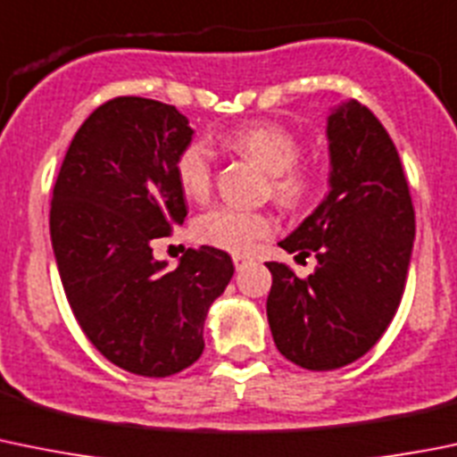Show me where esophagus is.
Listing matches in <instances>:
<instances>
[{
    "label": "esophagus",
    "mask_w": 457,
    "mask_h": 457,
    "mask_svg": "<svg viewBox=\"0 0 457 457\" xmlns=\"http://www.w3.org/2000/svg\"><path fill=\"white\" fill-rule=\"evenodd\" d=\"M232 261H234V268L237 270L247 268V263H252L250 256H245V254H232Z\"/></svg>",
    "instance_id": "esophagus-1"
}]
</instances>
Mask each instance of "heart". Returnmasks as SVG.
Returning <instances> with one entry per match:
<instances>
[{
	"instance_id": "heart-1",
	"label": "heart",
	"mask_w": 457,
	"mask_h": 457,
	"mask_svg": "<svg viewBox=\"0 0 457 457\" xmlns=\"http://www.w3.org/2000/svg\"><path fill=\"white\" fill-rule=\"evenodd\" d=\"M225 145L241 156L259 162L272 174V196L286 210H303L319 192V176L299 165L301 143L290 129L277 122H252L225 136ZM180 192L192 201H203L212 189V152L203 140H192L174 162ZM274 220L263 212H247L216 205L194 219L192 237L201 245L225 252H247L256 241L270 237Z\"/></svg>"
}]
</instances>
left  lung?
Masks as SVG:
<instances>
[{"label":"left lung","instance_id":"1","mask_svg":"<svg viewBox=\"0 0 457 457\" xmlns=\"http://www.w3.org/2000/svg\"><path fill=\"white\" fill-rule=\"evenodd\" d=\"M330 194L278 245L317 256L310 277L270 261L268 321L278 353L308 370H335L370 351L400 308L415 210L400 154L360 102L328 118Z\"/></svg>","mask_w":457,"mask_h":457}]
</instances>
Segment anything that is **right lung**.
I'll list each match as a JSON object with an SVG mask.
<instances>
[{
    "instance_id": "right-lung-1",
    "label": "right lung",
    "mask_w": 457,
    "mask_h": 457,
    "mask_svg": "<svg viewBox=\"0 0 457 457\" xmlns=\"http://www.w3.org/2000/svg\"><path fill=\"white\" fill-rule=\"evenodd\" d=\"M176 106L120 96L84 120L57 174L51 241L71 310L93 346L143 378L201 357L203 323L234 274L228 252L198 247L165 270L152 243L187 216L174 162L192 140Z\"/></svg>"
}]
</instances>
